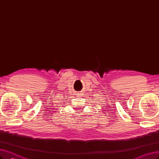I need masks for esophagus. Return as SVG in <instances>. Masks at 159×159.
I'll return each instance as SVG.
<instances>
[{
	"instance_id": "obj_1",
	"label": "esophagus",
	"mask_w": 159,
	"mask_h": 159,
	"mask_svg": "<svg viewBox=\"0 0 159 159\" xmlns=\"http://www.w3.org/2000/svg\"><path fill=\"white\" fill-rule=\"evenodd\" d=\"M76 96H77V97H81V95L80 93H78L76 94Z\"/></svg>"
}]
</instances>
